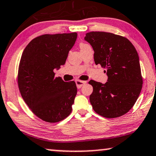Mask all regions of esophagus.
I'll return each mask as SVG.
<instances>
[{
  "mask_svg": "<svg viewBox=\"0 0 156 156\" xmlns=\"http://www.w3.org/2000/svg\"><path fill=\"white\" fill-rule=\"evenodd\" d=\"M86 82L85 81H83V80H76V86H77L78 88H80L81 87L83 86V85H85Z\"/></svg>",
  "mask_w": 156,
  "mask_h": 156,
  "instance_id": "1",
  "label": "esophagus"
}]
</instances>
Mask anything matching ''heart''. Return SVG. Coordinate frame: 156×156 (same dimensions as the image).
Returning <instances> with one entry per match:
<instances>
[{"mask_svg": "<svg viewBox=\"0 0 156 156\" xmlns=\"http://www.w3.org/2000/svg\"><path fill=\"white\" fill-rule=\"evenodd\" d=\"M87 47H90V46L88 44H84V43H81L80 44V51H82V50L86 49Z\"/></svg>", "mask_w": 156, "mask_h": 156, "instance_id": "1", "label": "heart"}]
</instances>
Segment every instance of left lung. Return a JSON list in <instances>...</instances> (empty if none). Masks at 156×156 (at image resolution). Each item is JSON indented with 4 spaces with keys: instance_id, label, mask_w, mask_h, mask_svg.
Masks as SVG:
<instances>
[{
    "instance_id": "obj_1",
    "label": "left lung",
    "mask_w": 156,
    "mask_h": 156,
    "mask_svg": "<svg viewBox=\"0 0 156 156\" xmlns=\"http://www.w3.org/2000/svg\"><path fill=\"white\" fill-rule=\"evenodd\" d=\"M84 39L93 47L95 64L105 68L108 77L105 84L89 81L94 111L106 118L125 115L136 102L143 84L136 50L128 39L109 32H90Z\"/></svg>"
}]
</instances>
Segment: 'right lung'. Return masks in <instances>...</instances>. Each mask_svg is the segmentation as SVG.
Masks as SVG:
<instances>
[{"label": "right lung", "mask_w": 156, "mask_h": 156, "mask_svg": "<svg viewBox=\"0 0 156 156\" xmlns=\"http://www.w3.org/2000/svg\"><path fill=\"white\" fill-rule=\"evenodd\" d=\"M77 33L44 34L32 39L22 54L18 87L22 97L35 115L55 123L72 111L77 87L74 81L55 77L54 69L64 65Z\"/></svg>", "instance_id": "right-lung-1"}]
</instances>
